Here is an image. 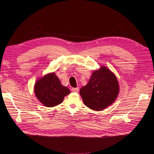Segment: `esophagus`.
Listing matches in <instances>:
<instances>
[{"label": "esophagus", "instance_id": "1", "mask_svg": "<svg viewBox=\"0 0 154 154\" xmlns=\"http://www.w3.org/2000/svg\"><path fill=\"white\" fill-rule=\"evenodd\" d=\"M71 91H72V92H78L79 91V88H71Z\"/></svg>", "mask_w": 154, "mask_h": 154}]
</instances>
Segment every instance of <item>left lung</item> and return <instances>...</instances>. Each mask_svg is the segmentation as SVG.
<instances>
[{
    "mask_svg": "<svg viewBox=\"0 0 154 154\" xmlns=\"http://www.w3.org/2000/svg\"><path fill=\"white\" fill-rule=\"evenodd\" d=\"M119 92L117 77L104 66L94 71L88 83L79 91L85 105L94 111L103 110L113 103Z\"/></svg>",
    "mask_w": 154,
    "mask_h": 154,
    "instance_id": "8db88e82",
    "label": "left lung"
}]
</instances>
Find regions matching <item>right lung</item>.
I'll list each match as a JSON object with an SVG mask.
<instances>
[{"mask_svg":"<svg viewBox=\"0 0 154 154\" xmlns=\"http://www.w3.org/2000/svg\"><path fill=\"white\" fill-rule=\"evenodd\" d=\"M34 91L38 100L48 108L60 104L70 93L69 89L61 84L54 73H48L37 80Z\"/></svg>","mask_w":154,"mask_h":154,"instance_id":"add662e5","label":"right lung"}]
</instances>
